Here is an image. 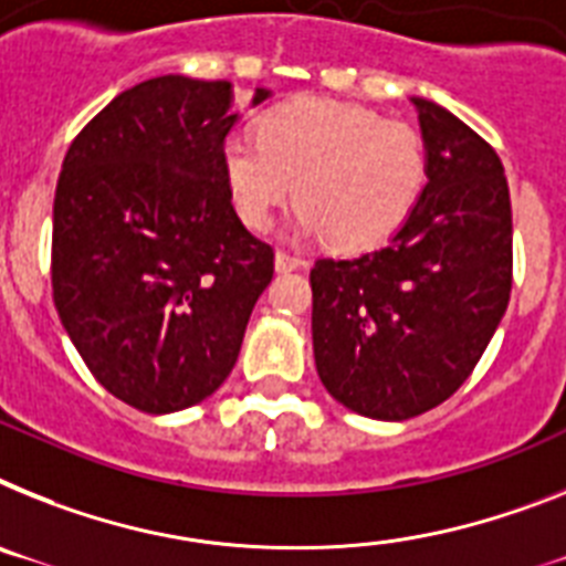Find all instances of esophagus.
Segmentation results:
<instances>
[{"instance_id": "34e87169", "label": "esophagus", "mask_w": 566, "mask_h": 566, "mask_svg": "<svg viewBox=\"0 0 566 566\" xmlns=\"http://www.w3.org/2000/svg\"><path fill=\"white\" fill-rule=\"evenodd\" d=\"M302 264H305V261L298 259V255L284 253V250H279V253H275V270H279V273H291V270H298Z\"/></svg>"}]
</instances>
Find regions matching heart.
Segmentation results:
<instances>
[{
	"instance_id": "b5f03b06",
	"label": "heart",
	"mask_w": 566,
	"mask_h": 566,
	"mask_svg": "<svg viewBox=\"0 0 566 566\" xmlns=\"http://www.w3.org/2000/svg\"><path fill=\"white\" fill-rule=\"evenodd\" d=\"M221 172L235 216L250 230L296 201L298 235H327L339 250H368L400 230L426 184V146L408 123L336 99L270 108L259 137L232 132Z\"/></svg>"
}]
</instances>
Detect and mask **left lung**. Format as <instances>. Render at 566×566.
I'll use <instances>...</instances> for the list:
<instances>
[{
	"label": "left lung",
	"mask_w": 566,
	"mask_h": 566,
	"mask_svg": "<svg viewBox=\"0 0 566 566\" xmlns=\"http://www.w3.org/2000/svg\"><path fill=\"white\" fill-rule=\"evenodd\" d=\"M426 187L382 250L311 270L313 356L336 402L400 422L458 391L512 291V207L495 149L449 108L411 97Z\"/></svg>",
	"instance_id": "8db88e82"
}]
</instances>
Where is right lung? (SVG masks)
I'll use <instances>...</instances> for the list:
<instances>
[{
    "mask_svg": "<svg viewBox=\"0 0 566 566\" xmlns=\"http://www.w3.org/2000/svg\"><path fill=\"white\" fill-rule=\"evenodd\" d=\"M270 97L255 88L250 106ZM227 80H146L71 144L54 195L51 284L65 334L117 400L172 415L230 377L273 250L221 172L239 123Z\"/></svg>",
    "mask_w": 566,
    "mask_h": 566,
    "instance_id": "obj_1",
    "label": "right lung"
}]
</instances>
